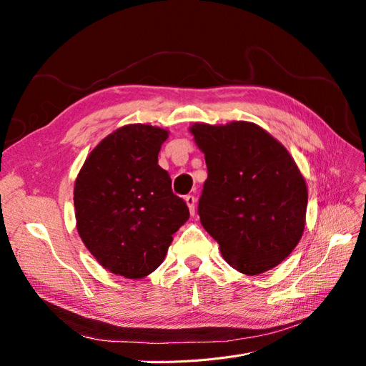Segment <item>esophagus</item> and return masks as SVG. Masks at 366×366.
<instances>
[{"mask_svg":"<svg viewBox=\"0 0 366 366\" xmlns=\"http://www.w3.org/2000/svg\"><path fill=\"white\" fill-rule=\"evenodd\" d=\"M184 202L187 204V207H189V212L191 215L195 214V204H197V198L194 195H186L184 197Z\"/></svg>","mask_w":366,"mask_h":366,"instance_id":"esophagus-1","label":"esophagus"}]
</instances>
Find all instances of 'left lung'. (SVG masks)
<instances>
[{
	"mask_svg": "<svg viewBox=\"0 0 366 366\" xmlns=\"http://www.w3.org/2000/svg\"><path fill=\"white\" fill-rule=\"evenodd\" d=\"M207 180L198 215L226 262L244 274L276 267L304 234L308 191L293 157L252 122L194 124Z\"/></svg>",
	"mask_w": 366,
	"mask_h": 366,
	"instance_id": "obj_1",
	"label": "left lung"
}]
</instances>
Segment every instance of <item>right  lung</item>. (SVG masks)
I'll return each mask as SVG.
<instances>
[{
	"mask_svg": "<svg viewBox=\"0 0 366 366\" xmlns=\"http://www.w3.org/2000/svg\"><path fill=\"white\" fill-rule=\"evenodd\" d=\"M168 134L143 124L116 129L90 152L74 183L76 227L85 247L128 280L156 270L189 218L157 163Z\"/></svg>",
	"mask_w": 366,
	"mask_h": 366,
	"instance_id": "1",
	"label": "right lung"
}]
</instances>
